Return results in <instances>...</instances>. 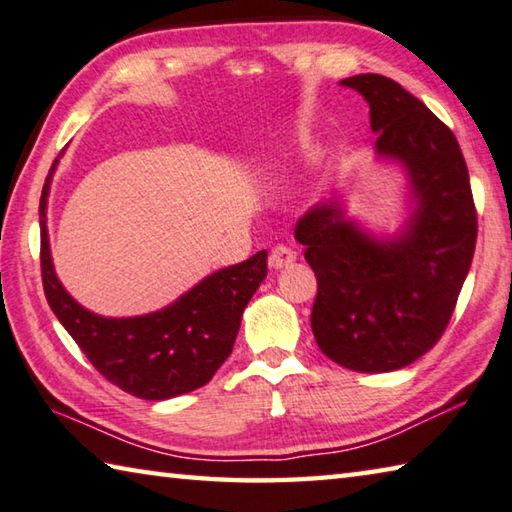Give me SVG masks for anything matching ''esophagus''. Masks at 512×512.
<instances>
[{
  "label": "esophagus",
  "mask_w": 512,
  "mask_h": 512,
  "mask_svg": "<svg viewBox=\"0 0 512 512\" xmlns=\"http://www.w3.org/2000/svg\"><path fill=\"white\" fill-rule=\"evenodd\" d=\"M297 261V254L288 247H274L272 254H270V265L274 267V270H283V267H288Z\"/></svg>",
  "instance_id": "esophagus-1"
}]
</instances>
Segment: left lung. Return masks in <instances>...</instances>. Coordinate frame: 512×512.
<instances>
[{"mask_svg":"<svg viewBox=\"0 0 512 512\" xmlns=\"http://www.w3.org/2000/svg\"><path fill=\"white\" fill-rule=\"evenodd\" d=\"M340 86L370 104L374 156L406 177V220L374 233L347 201H317L295 240L317 276V347L354 372H395L424 356L454 313L476 247V211L454 133L420 99L381 74Z\"/></svg>","mask_w":512,"mask_h":512,"instance_id":"obj_1","label":"left lung"}]
</instances>
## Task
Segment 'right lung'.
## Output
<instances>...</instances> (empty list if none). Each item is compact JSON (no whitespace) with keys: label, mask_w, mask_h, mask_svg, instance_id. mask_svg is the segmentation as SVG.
<instances>
[{"label":"right lung","mask_w":512,"mask_h":512,"mask_svg":"<svg viewBox=\"0 0 512 512\" xmlns=\"http://www.w3.org/2000/svg\"><path fill=\"white\" fill-rule=\"evenodd\" d=\"M63 152L52 163L40 195V265L49 308L97 372L129 395L163 401L201 388L231 356L242 313L267 276V251L204 276L154 313H92L65 290L49 249L47 197Z\"/></svg>","instance_id":"add662e5"}]
</instances>
